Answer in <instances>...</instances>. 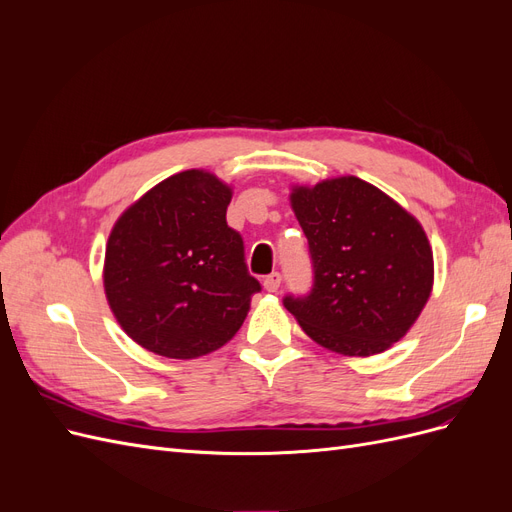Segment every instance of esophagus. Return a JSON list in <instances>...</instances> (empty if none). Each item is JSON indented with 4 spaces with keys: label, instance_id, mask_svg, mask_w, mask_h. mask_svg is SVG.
Segmentation results:
<instances>
[{
    "label": "esophagus",
    "instance_id": "esophagus-1",
    "mask_svg": "<svg viewBox=\"0 0 512 512\" xmlns=\"http://www.w3.org/2000/svg\"><path fill=\"white\" fill-rule=\"evenodd\" d=\"M262 284H265V290L277 292V290H280V286H282V275L277 273V271H273L271 275L265 277V282H262Z\"/></svg>",
    "mask_w": 512,
    "mask_h": 512
}]
</instances>
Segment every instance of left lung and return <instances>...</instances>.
<instances>
[{
    "mask_svg": "<svg viewBox=\"0 0 512 512\" xmlns=\"http://www.w3.org/2000/svg\"><path fill=\"white\" fill-rule=\"evenodd\" d=\"M314 286L284 307L316 344L371 356L404 337L431 294L433 254L423 226L376 185L337 177L294 185Z\"/></svg>",
    "mask_w": 512,
    "mask_h": 512,
    "instance_id": "left-lung-1",
    "label": "left lung"
}]
</instances>
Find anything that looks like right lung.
Here are the masks:
<instances>
[{"mask_svg": "<svg viewBox=\"0 0 512 512\" xmlns=\"http://www.w3.org/2000/svg\"><path fill=\"white\" fill-rule=\"evenodd\" d=\"M232 190L183 170L123 211L104 258V290L121 329L168 359H196L230 342L260 284L243 239L226 224Z\"/></svg>", "mask_w": 512, "mask_h": 512, "instance_id": "obj_1", "label": "right lung"}]
</instances>
